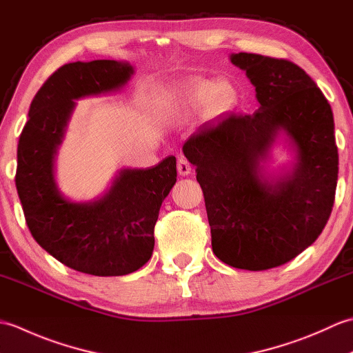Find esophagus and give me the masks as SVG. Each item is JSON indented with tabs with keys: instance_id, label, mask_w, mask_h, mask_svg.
<instances>
[{
	"instance_id": "1",
	"label": "esophagus",
	"mask_w": 353,
	"mask_h": 353,
	"mask_svg": "<svg viewBox=\"0 0 353 353\" xmlns=\"http://www.w3.org/2000/svg\"><path fill=\"white\" fill-rule=\"evenodd\" d=\"M177 172H179V176H182V177H185V176H188L190 172H191V165H190V162L185 159V157H179L177 159Z\"/></svg>"
}]
</instances>
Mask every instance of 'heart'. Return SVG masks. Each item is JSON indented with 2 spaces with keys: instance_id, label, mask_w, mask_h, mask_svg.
Segmentation results:
<instances>
[{
  "instance_id": "obj_1",
  "label": "heart",
  "mask_w": 353,
  "mask_h": 353,
  "mask_svg": "<svg viewBox=\"0 0 353 353\" xmlns=\"http://www.w3.org/2000/svg\"><path fill=\"white\" fill-rule=\"evenodd\" d=\"M168 99L179 110L191 112L203 106L205 118H216L232 110L238 92L229 81L197 79L172 88Z\"/></svg>"
}]
</instances>
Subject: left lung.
<instances>
[{
    "instance_id": "left-lung-1",
    "label": "left lung",
    "mask_w": 353,
    "mask_h": 353,
    "mask_svg": "<svg viewBox=\"0 0 353 353\" xmlns=\"http://www.w3.org/2000/svg\"><path fill=\"white\" fill-rule=\"evenodd\" d=\"M229 59L254 86L259 108L200 125L183 154L205 194L215 256L258 272L296 258L325 229L339 150L332 109L302 68L250 52ZM276 145L289 150L292 162L270 172Z\"/></svg>"
}]
</instances>
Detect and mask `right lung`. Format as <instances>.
Here are the masks:
<instances>
[{
	"mask_svg": "<svg viewBox=\"0 0 353 353\" xmlns=\"http://www.w3.org/2000/svg\"><path fill=\"white\" fill-rule=\"evenodd\" d=\"M134 68L121 61L72 62L45 81L30 104L18 144L14 183L36 243L66 267L124 276L152 258L159 209L177 181L176 157L121 168L100 197L74 201L56 181V159L76 100L117 92Z\"/></svg>",
	"mask_w": 353,
	"mask_h": 353,
	"instance_id": "1",
	"label": "right lung"
}]
</instances>
